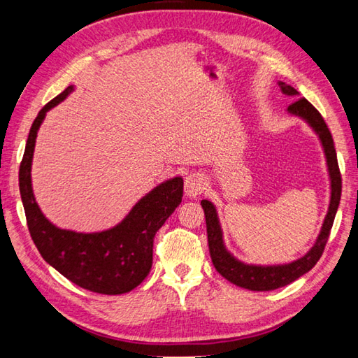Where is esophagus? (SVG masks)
<instances>
[{"label": "esophagus", "mask_w": 358, "mask_h": 358, "mask_svg": "<svg viewBox=\"0 0 358 358\" xmlns=\"http://www.w3.org/2000/svg\"><path fill=\"white\" fill-rule=\"evenodd\" d=\"M206 178L201 173H191L185 180V194L191 199H196L206 189Z\"/></svg>", "instance_id": "obj_1"}]
</instances>
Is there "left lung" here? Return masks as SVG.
Here are the masks:
<instances>
[{
  "mask_svg": "<svg viewBox=\"0 0 358 358\" xmlns=\"http://www.w3.org/2000/svg\"><path fill=\"white\" fill-rule=\"evenodd\" d=\"M281 87V92L294 96L299 95V92L291 86L285 85V83H278ZM287 112L291 115L300 117L305 120L306 123L314 129V132L320 138V143L324 150L326 164H328L329 180H331V201L328 208V214L324 217V222L322 226V231L314 243V246L309 249L306 255L286 264H271V266H262V264H248L240 262L235 258L229 250L226 249L223 241V231L220 226V220L217 215V209L209 200H201V206L204 209V217H206V227H208V243H209V252L212 263H214L215 269L222 273V275L231 281V283L237 285L240 287L249 289V291H273V289L283 287L289 283H292L296 278L305 275L306 272L314 268L315 263L320 260V257L324 250L326 243H328L329 234L334 224V218H336L340 196H341V175L337 163V154L336 146H334L332 135L329 132L328 126H326L323 117L320 115L313 104H310L306 98H299L287 108Z\"/></svg>",
  "mask_w": 358,
  "mask_h": 358,
  "instance_id": "obj_1",
  "label": "left lung"
}]
</instances>
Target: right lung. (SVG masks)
Instances as JSON below:
<instances>
[{"label": "right lung", "instance_id": "add662e5", "mask_svg": "<svg viewBox=\"0 0 358 358\" xmlns=\"http://www.w3.org/2000/svg\"><path fill=\"white\" fill-rule=\"evenodd\" d=\"M73 90L69 86L44 108L30 127L20 164V194L27 227L36 249L52 268L77 286L96 294L118 295L132 291L148 277L157 231L177 209L183 196V178L163 181L135 204L123 222L101 232L59 229L43 215L32 191V158L45 112Z\"/></svg>", "mask_w": 358, "mask_h": 358}]
</instances>
